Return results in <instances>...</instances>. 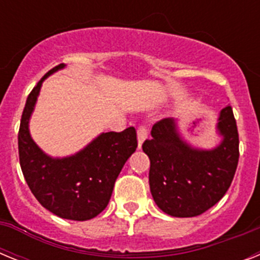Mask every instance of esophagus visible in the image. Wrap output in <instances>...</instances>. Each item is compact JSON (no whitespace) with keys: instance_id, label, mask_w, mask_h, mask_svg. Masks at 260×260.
<instances>
[{"instance_id":"34e87169","label":"esophagus","mask_w":260,"mask_h":260,"mask_svg":"<svg viewBox=\"0 0 260 260\" xmlns=\"http://www.w3.org/2000/svg\"><path fill=\"white\" fill-rule=\"evenodd\" d=\"M137 134H138V147L141 148L142 144H143V142L146 141L147 135H148V130H147L146 126L141 125V126H139V127H138Z\"/></svg>"}]
</instances>
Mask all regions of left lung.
Masks as SVG:
<instances>
[{
	"label": "left lung",
	"instance_id": "obj_1",
	"mask_svg": "<svg viewBox=\"0 0 260 260\" xmlns=\"http://www.w3.org/2000/svg\"><path fill=\"white\" fill-rule=\"evenodd\" d=\"M217 130L221 143L213 150H198L181 139L173 118L152 126V138L142 148L151 161V194L165 213L174 217L202 215L228 191L240 157L232 107L220 112Z\"/></svg>",
	"mask_w": 260,
	"mask_h": 260
}]
</instances>
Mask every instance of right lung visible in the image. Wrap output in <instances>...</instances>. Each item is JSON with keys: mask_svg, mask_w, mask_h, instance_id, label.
I'll return each mask as SVG.
<instances>
[{"mask_svg": "<svg viewBox=\"0 0 260 260\" xmlns=\"http://www.w3.org/2000/svg\"><path fill=\"white\" fill-rule=\"evenodd\" d=\"M65 65L49 70L34 87L23 109L18 133V150L23 176L39 203L58 217L93 219L109 203L114 182L127 158L138 147L135 128L103 133L86 148L69 157L53 158L32 141L28 121L41 83Z\"/></svg>", "mask_w": 260, "mask_h": 260, "instance_id": "right-lung-1", "label": "right lung"}]
</instances>
